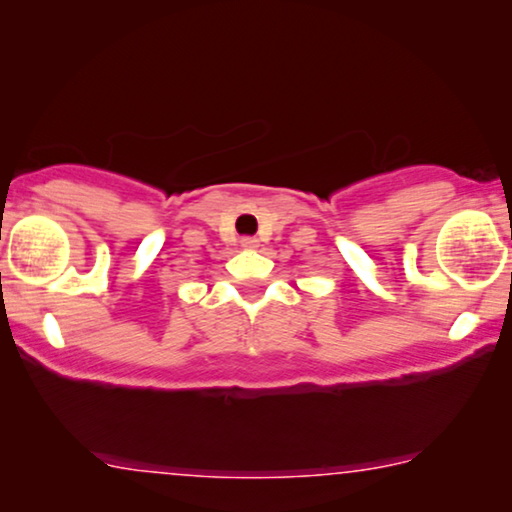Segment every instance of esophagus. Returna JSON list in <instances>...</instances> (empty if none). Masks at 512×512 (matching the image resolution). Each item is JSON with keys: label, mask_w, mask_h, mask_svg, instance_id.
<instances>
[{"label": "esophagus", "mask_w": 512, "mask_h": 512, "mask_svg": "<svg viewBox=\"0 0 512 512\" xmlns=\"http://www.w3.org/2000/svg\"><path fill=\"white\" fill-rule=\"evenodd\" d=\"M240 245H243L245 250H255L257 248V238H243V240H240Z\"/></svg>", "instance_id": "esophagus-1"}]
</instances>
